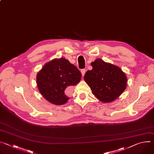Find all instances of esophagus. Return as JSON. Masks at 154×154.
Segmentation results:
<instances>
[{
    "mask_svg": "<svg viewBox=\"0 0 154 154\" xmlns=\"http://www.w3.org/2000/svg\"><path fill=\"white\" fill-rule=\"evenodd\" d=\"M85 72H86V69H82L81 70V73H82V75L83 76L85 75Z\"/></svg>",
    "mask_w": 154,
    "mask_h": 154,
    "instance_id": "34e87169",
    "label": "esophagus"
}]
</instances>
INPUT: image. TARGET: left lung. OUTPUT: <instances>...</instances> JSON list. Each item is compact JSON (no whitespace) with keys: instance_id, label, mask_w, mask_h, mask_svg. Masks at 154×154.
I'll use <instances>...</instances> for the list:
<instances>
[{"instance_id":"obj_1","label":"left lung","mask_w":154,"mask_h":154,"mask_svg":"<svg viewBox=\"0 0 154 154\" xmlns=\"http://www.w3.org/2000/svg\"><path fill=\"white\" fill-rule=\"evenodd\" d=\"M91 64L93 69L85 73L84 79L91 88L93 94L105 103L116 99L126 88L125 74L116 66L99 58Z\"/></svg>"}]
</instances>
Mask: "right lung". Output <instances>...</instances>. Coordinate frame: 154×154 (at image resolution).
Returning <instances> with one entry per match:
<instances>
[{
  "label": "right lung",
  "mask_w": 154,
  "mask_h": 154,
  "mask_svg": "<svg viewBox=\"0 0 154 154\" xmlns=\"http://www.w3.org/2000/svg\"><path fill=\"white\" fill-rule=\"evenodd\" d=\"M81 73L75 66L64 58L54 59L46 63L36 75L38 88L49 102L55 105L66 103V88L81 80Z\"/></svg>",
  "instance_id": "right-lung-1"
}]
</instances>
